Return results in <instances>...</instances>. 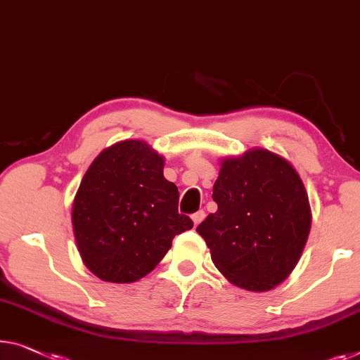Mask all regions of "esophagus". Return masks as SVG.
I'll return each mask as SVG.
<instances>
[{"label": "esophagus", "instance_id": "1", "mask_svg": "<svg viewBox=\"0 0 360 360\" xmlns=\"http://www.w3.org/2000/svg\"><path fill=\"white\" fill-rule=\"evenodd\" d=\"M203 218H205V212H203V210H198L197 213L192 214V221H194V226H197V224L200 223Z\"/></svg>", "mask_w": 360, "mask_h": 360}]
</instances>
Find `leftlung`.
I'll return each mask as SVG.
<instances>
[{
  "mask_svg": "<svg viewBox=\"0 0 360 360\" xmlns=\"http://www.w3.org/2000/svg\"><path fill=\"white\" fill-rule=\"evenodd\" d=\"M218 210L198 224L214 266L245 291L265 292L291 275L307 243L312 212L296 168L266 148L219 160Z\"/></svg>",
  "mask_w": 360,
  "mask_h": 360,
  "instance_id": "8db88e82",
  "label": "left lung"
}]
</instances>
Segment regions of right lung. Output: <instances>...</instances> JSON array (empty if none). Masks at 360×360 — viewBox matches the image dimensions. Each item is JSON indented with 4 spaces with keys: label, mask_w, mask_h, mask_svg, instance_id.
I'll return each instance as SVG.
<instances>
[{
    "label": "right lung",
    "mask_w": 360,
    "mask_h": 360,
    "mask_svg": "<svg viewBox=\"0 0 360 360\" xmlns=\"http://www.w3.org/2000/svg\"><path fill=\"white\" fill-rule=\"evenodd\" d=\"M163 168V155L127 139L105 148L85 171L72 202V229L84 265L100 280L139 281L176 234L194 226L178 213L179 191Z\"/></svg>",
    "instance_id": "obj_1"
}]
</instances>
